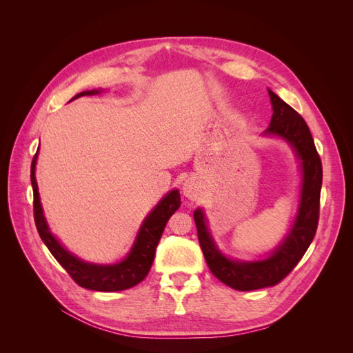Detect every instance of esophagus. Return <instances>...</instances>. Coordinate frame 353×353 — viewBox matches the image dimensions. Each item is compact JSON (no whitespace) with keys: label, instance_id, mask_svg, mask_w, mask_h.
<instances>
[{"label":"esophagus","instance_id":"1","mask_svg":"<svg viewBox=\"0 0 353 353\" xmlns=\"http://www.w3.org/2000/svg\"><path fill=\"white\" fill-rule=\"evenodd\" d=\"M183 194L188 200H193V201L199 200V197L201 194V184L196 178H188L183 184Z\"/></svg>","mask_w":353,"mask_h":353}]
</instances>
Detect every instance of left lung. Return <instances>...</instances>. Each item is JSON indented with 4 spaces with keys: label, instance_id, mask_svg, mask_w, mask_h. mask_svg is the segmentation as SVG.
<instances>
[{
    "label": "left lung",
    "instance_id": "1",
    "mask_svg": "<svg viewBox=\"0 0 353 353\" xmlns=\"http://www.w3.org/2000/svg\"><path fill=\"white\" fill-rule=\"evenodd\" d=\"M268 94L272 104V117L270 126L262 135L281 138L290 145L299 160L302 174L297 213L290 231L265 259L237 261L228 258L219 250L208 228L205 210L201 208L194 210L199 243L209 270L219 281L240 292L258 290L279 284L302 259L315 237L318 227L323 165L316 153L314 138L301 114L271 90H268Z\"/></svg>",
    "mask_w": 353,
    "mask_h": 353
}]
</instances>
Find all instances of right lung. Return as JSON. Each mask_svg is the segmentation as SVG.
Returning a JSON list of instances; mask_svg holds the SVG:
<instances>
[{"label": "right lung", "instance_id": "add662e5", "mask_svg": "<svg viewBox=\"0 0 353 353\" xmlns=\"http://www.w3.org/2000/svg\"><path fill=\"white\" fill-rule=\"evenodd\" d=\"M103 91L104 90L82 91L74 95L72 100L83 97V95H97ZM38 152L34 156L30 166V183L32 188H34V215L39 237L46 243L51 254L68 271L74 283L83 288H88V290L121 292L141 283L152 268L154 252L166 227V222L181 206L179 191L170 190L144 218L140 230L137 232V237L130 253L122 261L109 265L85 262L78 258V256L70 253L68 249L63 248L54 234L50 231L47 219L44 216V210H42L35 178Z\"/></svg>", "mask_w": 353, "mask_h": 353}]
</instances>
